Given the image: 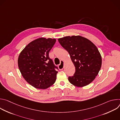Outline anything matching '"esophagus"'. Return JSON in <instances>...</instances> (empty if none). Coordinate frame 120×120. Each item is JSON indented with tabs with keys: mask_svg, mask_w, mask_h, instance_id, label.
I'll return each mask as SVG.
<instances>
[{
	"mask_svg": "<svg viewBox=\"0 0 120 120\" xmlns=\"http://www.w3.org/2000/svg\"><path fill=\"white\" fill-rule=\"evenodd\" d=\"M64 67V62L63 61H61V64H60L58 65V68L60 70H62L63 69V68Z\"/></svg>",
	"mask_w": 120,
	"mask_h": 120,
	"instance_id": "obj_1",
	"label": "esophagus"
}]
</instances>
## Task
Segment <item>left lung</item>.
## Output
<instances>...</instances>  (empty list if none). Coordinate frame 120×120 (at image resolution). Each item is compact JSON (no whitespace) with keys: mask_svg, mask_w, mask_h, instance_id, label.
Returning <instances> with one entry per match:
<instances>
[{"mask_svg":"<svg viewBox=\"0 0 120 120\" xmlns=\"http://www.w3.org/2000/svg\"><path fill=\"white\" fill-rule=\"evenodd\" d=\"M69 53L75 67L73 76L68 77L71 83L83 87L90 83L97 75L101 65V57L97 47L81 36H68L58 39Z\"/></svg>","mask_w":120,"mask_h":120,"instance_id":"obj_1","label":"left lung"}]
</instances>
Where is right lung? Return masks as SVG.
I'll return each mask as SVG.
<instances>
[{
  "label": "right lung",
  "mask_w": 120,
  "mask_h": 120,
  "mask_svg": "<svg viewBox=\"0 0 120 120\" xmlns=\"http://www.w3.org/2000/svg\"><path fill=\"white\" fill-rule=\"evenodd\" d=\"M56 39L39 38L28 44L18 58L19 70L25 80L33 87L45 89L56 80L58 67L49 57Z\"/></svg>",
  "instance_id": "1"
}]
</instances>
